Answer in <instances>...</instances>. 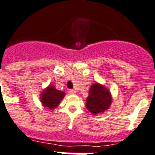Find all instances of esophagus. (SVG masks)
<instances>
[{
  "label": "esophagus",
  "mask_w": 155,
  "mask_h": 155,
  "mask_svg": "<svg viewBox=\"0 0 155 155\" xmlns=\"http://www.w3.org/2000/svg\"><path fill=\"white\" fill-rule=\"evenodd\" d=\"M68 94H75V90H71V89L68 90Z\"/></svg>",
  "instance_id": "1"
}]
</instances>
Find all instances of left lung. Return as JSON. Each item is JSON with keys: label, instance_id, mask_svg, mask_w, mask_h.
I'll return each mask as SVG.
<instances>
[{"label": "left lung", "instance_id": "8db88e82", "mask_svg": "<svg viewBox=\"0 0 155 155\" xmlns=\"http://www.w3.org/2000/svg\"><path fill=\"white\" fill-rule=\"evenodd\" d=\"M112 103V95L110 91L101 84H92L87 97L86 107L91 114L103 113L110 108Z\"/></svg>", "mask_w": 155, "mask_h": 155}]
</instances>
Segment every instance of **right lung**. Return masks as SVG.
<instances>
[{
	"label": "right lung",
	"instance_id": "right-lung-1",
	"mask_svg": "<svg viewBox=\"0 0 155 155\" xmlns=\"http://www.w3.org/2000/svg\"><path fill=\"white\" fill-rule=\"evenodd\" d=\"M64 97V93L61 91L57 90L53 85H49L42 91L40 96V100L45 107L49 110H53L60 104Z\"/></svg>",
	"mask_w": 155,
	"mask_h": 155
}]
</instances>
